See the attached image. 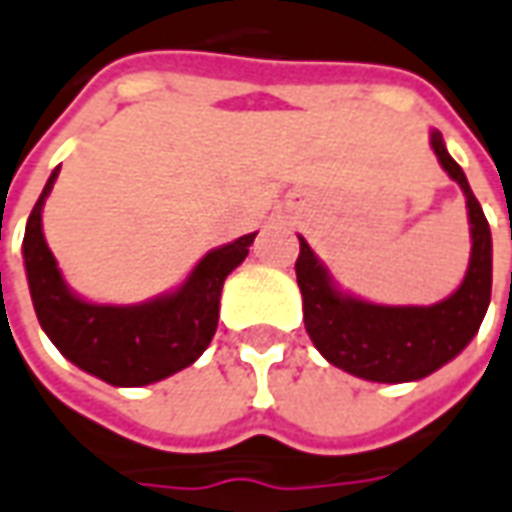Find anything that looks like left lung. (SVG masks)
Listing matches in <instances>:
<instances>
[{
  "instance_id": "left-lung-1",
  "label": "left lung",
  "mask_w": 512,
  "mask_h": 512,
  "mask_svg": "<svg viewBox=\"0 0 512 512\" xmlns=\"http://www.w3.org/2000/svg\"><path fill=\"white\" fill-rule=\"evenodd\" d=\"M432 150L451 181L460 183L471 222V262L463 284L432 306H382L359 301L334 287L326 264L301 239L295 276L303 295V323L315 348L331 365L368 382H418L443 368L474 340L491 303V228L465 172L432 130Z\"/></svg>"
}]
</instances>
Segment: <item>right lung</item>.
I'll return each mask as SVG.
<instances>
[{
	"mask_svg": "<svg viewBox=\"0 0 512 512\" xmlns=\"http://www.w3.org/2000/svg\"><path fill=\"white\" fill-rule=\"evenodd\" d=\"M61 167L52 169L24 228V270L41 329L63 357L114 387H142L189 368L217 331L220 292L245 262L256 234L206 253L192 276L169 295L133 306L88 303L63 281L41 231V209Z\"/></svg>",
	"mask_w": 512,
	"mask_h": 512,
	"instance_id": "obj_1",
	"label": "right lung"
}]
</instances>
